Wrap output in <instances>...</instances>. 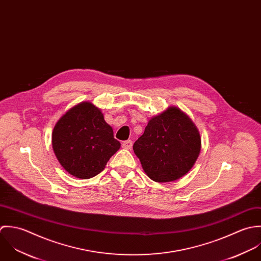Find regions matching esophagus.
<instances>
[{"label": "esophagus", "instance_id": "obj_1", "mask_svg": "<svg viewBox=\"0 0 261 261\" xmlns=\"http://www.w3.org/2000/svg\"><path fill=\"white\" fill-rule=\"evenodd\" d=\"M122 147L125 149H131L132 147V141L131 140H126L122 143Z\"/></svg>", "mask_w": 261, "mask_h": 261}]
</instances>
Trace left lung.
<instances>
[{
  "instance_id": "obj_1",
  "label": "left lung",
  "mask_w": 261,
  "mask_h": 261,
  "mask_svg": "<svg viewBox=\"0 0 261 261\" xmlns=\"http://www.w3.org/2000/svg\"><path fill=\"white\" fill-rule=\"evenodd\" d=\"M133 150L152 180L180 178L194 166L201 151V136L193 121L176 107L151 118Z\"/></svg>"
}]
</instances>
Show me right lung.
Masks as SVG:
<instances>
[{
  "instance_id": "1",
  "label": "right lung",
  "mask_w": 261,
  "mask_h": 261,
  "mask_svg": "<svg viewBox=\"0 0 261 261\" xmlns=\"http://www.w3.org/2000/svg\"><path fill=\"white\" fill-rule=\"evenodd\" d=\"M120 146L101 110L90 102L69 109L53 129L54 154L61 166L77 178H91L103 171Z\"/></svg>"
}]
</instances>
